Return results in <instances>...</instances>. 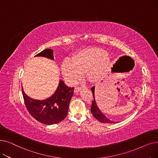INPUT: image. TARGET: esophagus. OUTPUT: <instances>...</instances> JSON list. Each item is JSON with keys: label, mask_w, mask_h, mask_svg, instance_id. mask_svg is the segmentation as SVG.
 Returning <instances> with one entry per match:
<instances>
[{"label": "esophagus", "mask_w": 158, "mask_h": 158, "mask_svg": "<svg viewBox=\"0 0 158 158\" xmlns=\"http://www.w3.org/2000/svg\"><path fill=\"white\" fill-rule=\"evenodd\" d=\"M82 88V86H81V87H76V88H75V92H76V93L79 92V91L81 90Z\"/></svg>", "instance_id": "obj_1"}]
</instances>
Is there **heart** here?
<instances>
[{
  "label": "heart",
  "mask_w": 158,
  "mask_h": 158,
  "mask_svg": "<svg viewBox=\"0 0 158 158\" xmlns=\"http://www.w3.org/2000/svg\"><path fill=\"white\" fill-rule=\"evenodd\" d=\"M110 62V57L104 50L88 48L75 54L72 59H65L61 65V71L64 79L73 84L82 77V73L86 72L89 78L97 79L106 70Z\"/></svg>",
  "instance_id": "heart-1"
}]
</instances>
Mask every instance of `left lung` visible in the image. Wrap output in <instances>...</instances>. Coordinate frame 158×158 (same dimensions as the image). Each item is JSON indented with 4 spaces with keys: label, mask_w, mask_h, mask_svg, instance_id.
<instances>
[{
    "label": "left lung",
    "mask_w": 158,
    "mask_h": 158,
    "mask_svg": "<svg viewBox=\"0 0 158 158\" xmlns=\"http://www.w3.org/2000/svg\"><path fill=\"white\" fill-rule=\"evenodd\" d=\"M91 89L92 91V94L94 96V100L92 104V106H91V112H92V113L93 114L94 117L99 122H102V123H116V122H113L110 120L107 117H106V116L101 112V111L99 110V108L97 105V102L95 98V86H93Z\"/></svg>",
    "instance_id": "obj_1"
}]
</instances>
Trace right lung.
I'll use <instances>...</instances> for the list:
<instances>
[{
  "label": "right lung",
  "instance_id": "add662e5",
  "mask_svg": "<svg viewBox=\"0 0 158 158\" xmlns=\"http://www.w3.org/2000/svg\"><path fill=\"white\" fill-rule=\"evenodd\" d=\"M35 56H41L54 60L53 51L46 48ZM22 89L25 104L33 118L46 125H52L63 120L68 114L69 104L73 94L74 88L64 85L62 80L54 94L45 100L39 101L28 97Z\"/></svg>",
  "mask_w": 158,
  "mask_h": 158
}]
</instances>
